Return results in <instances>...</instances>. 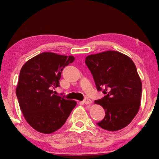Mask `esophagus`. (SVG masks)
I'll use <instances>...</instances> for the list:
<instances>
[{
    "mask_svg": "<svg viewBox=\"0 0 159 159\" xmlns=\"http://www.w3.org/2000/svg\"><path fill=\"white\" fill-rule=\"evenodd\" d=\"M83 102H84L85 104H90L92 103V101H91V99H90L89 98H85L84 100H83Z\"/></svg>",
    "mask_w": 159,
    "mask_h": 159,
    "instance_id": "1",
    "label": "esophagus"
}]
</instances>
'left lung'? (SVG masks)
<instances>
[{
  "mask_svg": "<svg viewBox=\"0 0 159 159\" xmlns=\"http://www.w3.org/2000/svg\"><path fill=\"white\" fill-rule=\"evenodd\" d=\"M85 62L97 90L105 95L95 100L105 111V116L97 125L109 131L125 128L138 114L142 96V82L133 60L109 50L88 56Z\"/></svg>",
  "mask_w": 159,
  "mask_h": 159,
  "instance_id": "obj_1",
  "label": "left lung"
}]
</instances>
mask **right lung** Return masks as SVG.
Masks as SVG:
<instances>
[{
  "mask_svg": "<svg viewBox=\"0 0 159 159\" xmlns=\"http://www.w3.org/2000/svg\"><path fill=\"white\" fill-rule=\"evenodd\" d=\"M73 56L43 52L26 61L21 68L16 88L19 104L28 123L44 134L57 130L65 123L76 102L54 95L60 87L63 69Z\"/></svg>",
  "mask_w": 159,
  "mask_h": 159,
  "instance_id": "1",
  "label": "right lung"
}]
</instances>
